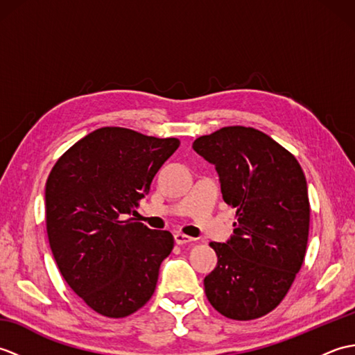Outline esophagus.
Instances as JSON below:
<instances>
[{"instance_id":"esophagus-1","label":"esophagus","mask_w":355,"mask_h":355,"mask_svg":"<svg viewBox=\"0 0 355 355\" xmlns=\"http://www.w3.org/2000/svg\"><path fill=\"white\" fill-rule=\"evenodd\" d=\"M173 239H175V243H177L178 245L193 243V238L187 236V235H183V233H175V235H173Z\"/></svg>"}]
</instances>
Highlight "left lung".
<instances>
[{
	"label": "left lung",
	"mask_w": 355,
	"mask_h": 355,
	"mask_svg": "<svg viewBox=\"0 0 355 355\" xmlns=\"http://www.w3.org/2000/svg\"><path fill=\"white\" fill-rule=\"evenodd\" d=\"M215 166L223 198L236 209L233 235L210 243L218 256L205 291L218 313L252 320L281 304L304 263L310 201L296 158L254 128L227 126L193 141Z\"/></svg>",
	"instance_id": "1"
}]
</instances>
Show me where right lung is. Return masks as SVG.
Instances as JSON below:
<instances>
[{
    "label": "right lung",
    "instance_id": "add662e5",
    "mask_svg": "<svg viewBox=\"0 0 355 355\" xmlns=\"http://www.w3.org/2000/svg\"><path fill=\"white\" fill-rule=\"evenodd\" d=\"M178 146V139L105 126L53 166L45 183L50 248L65 282L96 313L126 318L154 294L173 236L126 215Z\"/></svg>",
    "mask_w": 355,
    "mask_h": 355
}]
</instances>
